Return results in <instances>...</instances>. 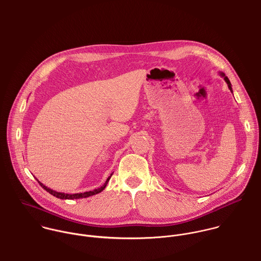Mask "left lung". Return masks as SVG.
Here are the masks:
<instances>
[{
    "instance_id": "obj_1",
    "label": "left lung",
    "mask_w": 261,
    "mask_h": 261,
    "mask_svg": "<svg viewBox=\"0 0 261 261\" xmlns=\"http://www.w3.org/2000/svg\"><path fill=\"white\" fill-rule=\"evenodd\" d=\"M219 75L221 76V77H223L224 79V81H225V83L227 84V87H228V89H229V91L232 93V89H231V84H230V82H229V80L227 79V76H225V74L223 73V72H219Z\"/></svg>"
}]
</instances>
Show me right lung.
I'll return each mask as SVG.
<instances>
[{
    "label": "right lung",
    "mask_w": 261,
    "mask_h": 261,
    "mask_svg": "<svg viewBox=\"0 0 261 261\" xmlns=\"http://www.w3.org/2000/svg\"><path fill=\"white\" fill-rule=\"evenodd\" d=\"M113 174V172L110 174V176L107 178V180L105 181V184L102 186V187H100V188H98V189H95V190H93V191H89V192H85V193H76V194H66V193H61V192H57V191H54V190H52V189H50V188H48L47 186H45L43 182H41L38 178H37V180L39 181V184L43 187V189L44 190H46L47 192H49L51 195H53V196H55V197H57V198H59V199H68V200H73V199H81V198H88V197H90V196H93V195H96V194H99L100 192H102L105 188H106V186H107V184H108V181H109V179H110V177H111V175Z\"/></svg>",
    "instance_id": "right-lung-1"
}]
</instances>
